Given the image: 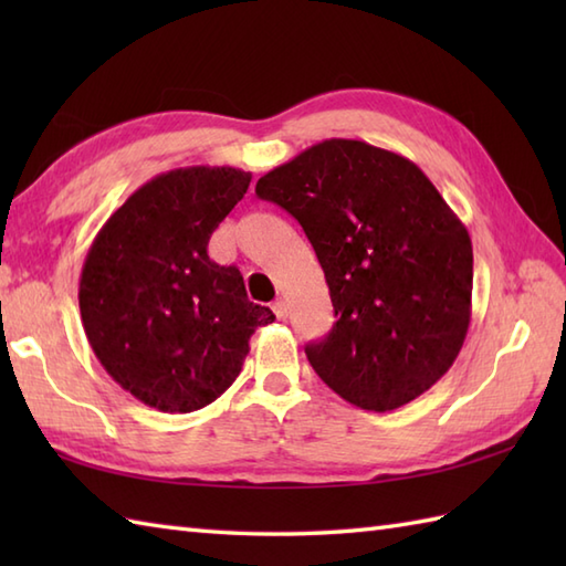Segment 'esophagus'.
<instances>
[{
  "label": "esophagus",
  "mask_w": 566,
  "mask_h": 566,
  "mask_svg": "<svg viewBox=\"0 0 566 566\" xmlns=\"http://www.w3.org/2000/svg\"><path fill=\"white\" fill-rule=\"evenodd\" d=\"M272 311H274V316L280 318V321H284L286 314H290V308H286V302H282V298H280V302L272 304Z\"/></svg>",
  "instance_id": "esophagus-1"
}]
</instances>
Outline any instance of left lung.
I'll return each instance as SVG.
<instances>
[{
  "mask_svg": "<svg viewBox=\"0 0 566 566\" xmlns=\"http://www.w3.org/2000/svg\"><path fill=\"white\" fill-rule=\"evenodd\" d=\"M302 223L326 274L335 326L306 345L353 406L394 411L452 367L472 318V240L416 163L331 138L258 179Z\"/></svg>",
  "mask_w": 566,
  "mask_h": 566,
  "instance_id": "left-lung-1",
  "label": "left lung"
}]
</instances>
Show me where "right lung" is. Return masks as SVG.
<instances>
[{"label": "right lung", "instance_id": "right-lung-1", "mask_svg": "<svg viewBox=\"0 0 566 566\" xmlns=\"http://www.w3.org/2000/svg\"><path fill=\"white\" fill-rule=\"evenodd\" d=\"M250 177L203 165L153 177L109 216L84 258L80 314L94 355L163 413L219 399L243 369L250 335L274 321L250 302L240 270L207 252Z\"/></svg>", "mask_w": 566, "mask_h": 566}]
</instances>
